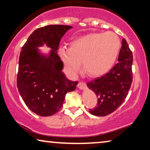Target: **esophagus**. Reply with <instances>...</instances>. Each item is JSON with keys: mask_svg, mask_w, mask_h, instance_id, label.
I'll use <instances>...</instances> for the list:
<instances>
[{"mask_svg": "<svg viewBox=\"0 0 150 150\" xmlns=\"http://www.w3.org/2000/svg\"><path fill=\"white\" fill-rule=\"evenodd\" d=\"M86 83L84 81H80L79 82V83L77 84V87L79 88V89H84L86 87Z\"/></svg>", "mask_w": 150, "mask_h": 150, "instance_id": "1", "label": "esophagus"}]
</instances>
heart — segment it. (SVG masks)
Segmentation results:
<instances>
[{
	"mask_svg": "<svg viewBox=\"0 0 150 150\" xmlns=\"http://www.w3.org/2000/svg\"><path fill=\"white\" fill-rule=\"evenodd\" d=\"M120 47V41L115 33H91L73 40L69 49L60 48L59 55L69 74L75 75L83 62L86 74L96 77L111 70Z\"/></svg>",
	"mask_w": 150,
	"mask_h": 150,
	"instance_id": "obj_1",
	"label": "heart"
}]
</instances>
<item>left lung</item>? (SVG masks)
<instances>
[{
	"instance_id": "obj_1",
	"label": "left lung",
	"mask_w": 150,
	"mask_h": 150,
	"mask_svg": "<svg viewBox=\"0 0 150 150\" xmlns=\"http://www.w3.org/2000/svg\"><path fill=\"white\" fill-rule=\"evenodd\" d=\"M118 62L106 74L87 83L98 97V103L89 112L96 116H105L121 105L128 94L132 82V51L125 39H122Z\"/></svg>"
}]
</instances>
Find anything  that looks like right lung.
<instances>
[{"instance_id": "right-lung-1", "label": "right lung", "mask_w": 150, "mask_h": 150, "mask_svg": "<svg viewBox=\"0 0 150 150\" xmlns=\"http://www.w3.org/2000/svg\"><path fill=\"white\" fill-rule=\"evenodd\" d=\"M72 28L49 25L37 28L22 47L17 86L26 106L41 116L58 112L67 92L75 90L78 83L66 77L62 71L63 62L57 54L61 38ZM43 44L52 49L47 57L38 51L37 47Z\"/></svg>"}]
</instances>
